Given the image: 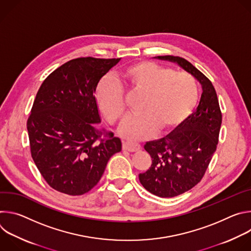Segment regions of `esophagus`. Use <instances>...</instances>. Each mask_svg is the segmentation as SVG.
Wrapping results in <instances>:
<instances>
[{"label":"esophagus","instance_id":"1","mask_svg":"<svg viewBox=\"0 0 251 251\" xmlns=\"http://www.w3.org/2000/svg\"><path fill=\"white\" fill-rule=\"evenodd\" d=\"M123 150L129 151V152H137L141 149V146L137 143H132V142H123Z\"/></svg>","mask_w":251,"mask_h":251}]
</instances>
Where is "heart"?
<instances>
[{"mask_svg": "<svg viewBox=\"0 0 251 251\" xmlns=\"http://www.w3.org/2000/svg\"><path fill=\"white\" fill-rule=\"evenodd\" d=\"M121 85L144 95L138 106L140 115L127 118L121 134L131 140L148 138L180 125L193 111L199 97L195 77L185 71L174 70L150 61H137L116 74ZM98 108L111 124L118 122L125 112L121 86L112 78L104 77L95 90Z\"/></svg>", "mask_w": 251, "mask_h": 251, "instance_id": "heart-1", "label": "heart"}]
</instances>
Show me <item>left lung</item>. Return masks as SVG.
<instances>
[{
    "instance_id": "left-lung-1",
    "label": "left lung",
    "mask_w": 251,
    "mask_h": 251,
    "mask_svg": "<svg viewBox=\"0 0 251 251\" xmlns=\"http://www.w3.org/2000/svg\"><path fill=\"white\" fill-rule=\"evenodd\" d=\"M156 58L176 62L198 79L202 88L193 114L164 138L147 142L144 146L152 165L145 173L139 174L140 183L155 196L173 198L201 182L217 150L222 112L212 83L191 62L174 55Z\"/></svg>"
}]
</instances>
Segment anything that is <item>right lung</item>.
Segmentation results:
<instances>
[{"label": "right lung", "instance_id": "1", "mask_svg": "<svg viewBox=\"0 0 251 251\" xmlns=\"http://www.w3.org/2000/svg\"><path fill=\"white\" fill-rule=\"evenodd\" d=\"M119 61L71 59L52 71L35 96L26 123L31 157L46 182L60 193L89 192L111 156L121 151L119 138L94 127L101 122L97 84ZM103 133L109 138L102 139Z\"/></svg>", "mask_w": 251, "mask_h": 251}]
</instances>
